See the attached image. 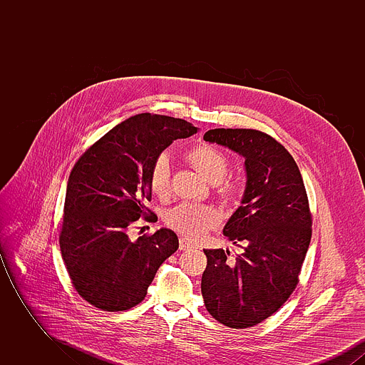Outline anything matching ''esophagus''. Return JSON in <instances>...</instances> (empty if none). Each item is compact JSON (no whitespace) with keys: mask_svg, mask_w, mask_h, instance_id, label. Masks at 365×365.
Here are the masks:
<instances>
[{"mask_svg":"<svg viewBox=\"0 0 365 365\" xmlns=\"http://www.w3.org/2000/svg\"><path fill=\"white\" fill-rule=\"evenodd\" d=\"M195 246L192 245V243L189 242L186 238H180L179 240V249L180 250H191V249H194Z\"/></svg>","mask_w":365,"mask_h":365,"instance_id":"34e87169","label":"esophagus"}]
</instances>
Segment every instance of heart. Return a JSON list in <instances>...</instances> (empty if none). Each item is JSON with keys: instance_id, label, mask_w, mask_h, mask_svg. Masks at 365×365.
Segmentation results:
<instances>
[{"instance_id": "1", "label": "heart", "mask_w": 365, "mask_h": 365, "mask_svg": "<svg viewBox=\"0 0 365 365\" xmlns=\"http://www.w3.org/2000/svg\"><path fill=\"white\" fill-rule=\"evenodd\" d=\"M185 158L191 167L202 175L210 183L220 182L228 171V160L217 149L209 145H198L186 152ZM150 189L158 198H167L170 194V161L165 156L156 160L150 174ZM219 190L230 194L231 186L222 183ZM220 222L219 213L208 205L183 202L171 209L165 215V223L175 231L190 240L202 238L209 230Z\"/></svg>"}]
</instances>
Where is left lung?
<instances>
[{"instance_id": "left-lung-1", "label": "left lung", "mask_w": 365, "mask_h": 365, "mask_svg": "<svg viewBox=\"0 0 365 365\" xmlns=\"http://www.w3.org/2000/svg\"><path fill=\"white\" fill-rule=\"evenodd\" d=\"M204 139L245 158L241 207L223 234L242 247L237 257L204 249L201 292L212 317L230 329H247L272 316L298 283L311 237L312 215L301 173L277 139L250 128H215Z\"/></svg>"}]
</instances>
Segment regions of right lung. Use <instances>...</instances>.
Wrapping results in <instances>:
<instances>
[{
  "label": "right lung",
  "instance_id": "obj_1",
  "mask_svg": "<svg viewBox=\"0 0 365 365\" xmlns=\"http://www.w3.org/2000/svg\"><path fill=\"white\" fill-rule=\"evenodd\" d=\"M197 127L171 116L139 113L108 131L71 171L60 250L83 299L106 312L127 311L146 297L157 269L179 247L173 230L131 241L127 231L150 217V174L161 152Z\"/></svg>",
  "mask_w": 365,
  "mask_h": 365
}]
</instances>
